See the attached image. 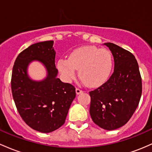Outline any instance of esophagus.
<instances>
[{
  "label": "esophagus",
  "mask_w": 152,
  "mask_h": 152,
  "mask_svg": "<svg viewBox=\"0 0 152 152\" xmlns=\"http://www.w3.org/2000/svg\"><path fill=\"white\" fill-rule=\"evenodd\" d=\"M75 91H76V93H77V95H79V94H80V93H83V90H80V89H79V88H76Z\"/></svg>",
  "instance_id": "34e87169"
}]
</instances>
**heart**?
<instances>
[{
  "label": "heart",
  "mask_w": 152,
  "mask_h": 152,
  "mask_svg": "<svg viewBox=\"0 0 152 152\" xmlns=\"http://www.w3.org/2000/svg\"><path fill=\"white\" fill-rule=\"evenodd\" d=\"M113 66L112 54L105 49L85 46L75 49L69 57H62L57 67L63 79L71 83L75 78L76 69L83 83L90 87L104 84L111 74Z\"/></svg>",
  "instance_id": "obj_1"
}]
</instances>
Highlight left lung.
<instances>
[{
    "mask_svg": "<svg viewBox=\"0 0 152 152\" xmlns=\"http://www.w3.org/2000/svg\"><path fill=\"white\" fill-rule=\"evenodd\" d=\"M111 51L114 70L101 86L90 92V114L96 125L111 131L129 121L142 93V83L135 57L116 44H104Z\"/></svg>",
    "mask_w": 152,
    "mask_h": 152,
    "instance_id": "8db88e82",
    "label": "left lung"
}]
</instances>
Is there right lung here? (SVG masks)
Listing matches in <instances>:
<instances>
[{"mask_svg": "<svg viewBox=\"0 0 152 152\" xmlns=\"http://www.w3.org/2000/svg\"><path fill=\"white\" fill-rule=\"evenodd\" d=\"M53 44V41L39 42L22 51L12 71V95L18 113L28 126L42 133L62 126L76 96L72 85L57 77ZM34 60L47 69V77L42 81H33L27 74L28 64Z\"/></svg>", "mask_w": 152, "mask_h": 152, "instance_id": "obj_1", "label": "right lung"}]
</instances>
